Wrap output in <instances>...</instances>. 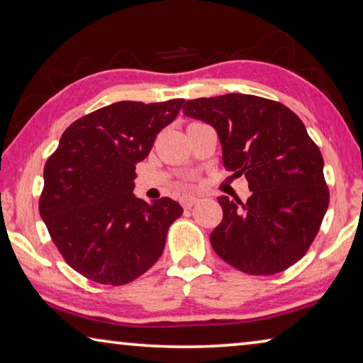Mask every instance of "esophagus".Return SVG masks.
<instances>
[{
    "mask_svg": "<svg viewBox=\"0 0 363 363\" xmlns=\"http://www.w3.org/2000/svg\"><path fill=\"white\" fill-rule=\"evenodd\" d=\"M196 201H199V199L196 196H182L181 199V205L186 208V210H189V208H192Z\"/></svg>",
    "mask_w": 363,
    "mask_h": 363,
    "instance_id": "esophagus-1",
    "label": "esophagus"
}]
</instances>
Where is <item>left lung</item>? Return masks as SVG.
<instances>
[{
	"label": "left lung",
	"instance_id": "8db88e82",
	"mask_svg": "<svg viewBox=\"0 0 363 363\" xmlns=\"http://www.w3.org/2000/svg\"><path fill=\"white\" fill-rule=\"evenodd\" d=\"M184 115L218 131L225 169L245 176V201L219 196L223 220L210 242L219 257L250 275L293 266L314 242L330 203L323 157L304 123L284 104L251 94L187 101Z\"/></svg>",
	"mask_w": 363,
	"mask_h": 363
}]
</instances>
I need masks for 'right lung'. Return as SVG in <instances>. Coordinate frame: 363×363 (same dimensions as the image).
<instances>
[{"label": "right lung", "instance_id": "obj_1", "mask_svg": "<svg viewBox=\"0 0 363 363\" xmlns=\"http://www.w3.org/2000/svg\"><path fill=\"white\" fill-rule=\"evenodd\" d=\"M182 104H110L73 121L48 158L40 214L59 253L83 277L125 285L162 256L182 208L169 196L152 205L138 199L134 177Z\"/></svg>", "mask_w": 363, "mask_h": 363}]
</instances>
